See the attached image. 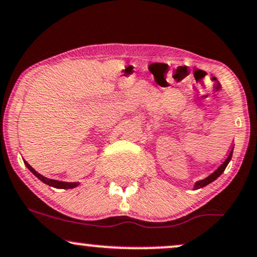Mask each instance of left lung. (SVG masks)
Returning a JSON list of instances; mask_svg holds the SVG:
<instances>
[{
    "label": "left lung",
    "mask_w": 257,
    "mask_h": 257,
    "mask_svg": "<svg viewBox=\"0 0 257 257\" xmlns=\"http://www.w3.org/2000/svg\"><path fill=\"white\" fill-rule=\"evenodd\" d=\"M232 153H233V148L232 150L230 151V153H228V156H227V158H226V160H225L224 163L221 164L220 166H219V168L215 170L214 172H212L211 175L208 176V177L207 178H205V179H201V181H197L196 183H195V185H194V189H200V188H203V187H206V185H208L209 183H212L213 181H215V179H217L219 176H220L222 172L225 171V169H226V166H227V164L230 163V160H231V158H232Z\"/></svg>",
    "instance_id": "left-lung-1"
}]
</instances>
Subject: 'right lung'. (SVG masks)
<instances>
[{
  "instance_id": "add662e5",
  "label": "right lung",
  "mask_w": 257,
  "mask_h": 257,
  "mask_svg": "<svg viewBox=\"0 0 257 257\" xmlns=\"http://www.w3.org/2000/svg\"><path fill=\"white\" fill-rule=\"evenodd\" d=\"M25 164H26L27 169L30 170L31 172H32L33 175L36 176L37 178L40 179V181L43 182V183L50 185V187H54V188H58V189H73V188L78 187L79 183H75V182H73V183H70V182H61V181H56V179H50V178H46L44 177V176H42L40 174H38V172L36 171L35 169L32 168V166L30 165L29 163L25 162Z\"/></svg>"
}]
</instances>
